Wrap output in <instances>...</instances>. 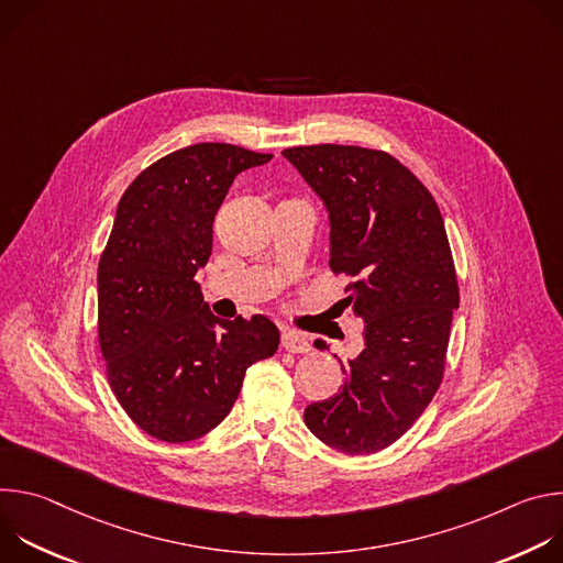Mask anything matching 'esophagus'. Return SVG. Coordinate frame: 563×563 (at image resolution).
<instances>
[{"label": "esophagus", "instance_id": "1", "mask_svg": "<svg viewBox=\"0 0 563 563\" xmlns=\"http://www.w3.org/2000/svg\"><path fill=\"white\" fill-rule=\"evenodd\" d=\"M280 341H283V347L291 354H307L311 350L309 336L302 332H296V330H285Z\"/></svg>", "mask_w": 563, "mask_h": 563}]
</instances>
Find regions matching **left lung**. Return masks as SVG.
I'll use <instances>...</instances> for the list:
<instances>
[{
  "label": "left lung",
  "mask_w": 563,
  "mask_h": 563,
  "mask_svg": "<svg viewBox=\"0 0 563 563\" xmlns=\"http://www.w3.org/2000/svg\"><path fill=\"white\" fill-rule=\"evenodd\" d=\"M283 155L330 211V267L352 278L343 300L365 323L361 354L341 363L345 383L305 408V426L345 454H372L412 428L443 380L459 307L445 224L423 183L385 151L311 144Z\"/></svg>",
  "instance_id": "8db88e82"
}]
</instances>
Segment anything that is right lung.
<instances>
[{
    "label": "right lung",
    "mask_w": 563,
    "mask_h": 563,
    "mask_svg": "<svg viewBox=\"0 0 563 563\" xmlns=\"http://www.w3.org/2000/svg\"><path fill=\"white\" fill-rule=\"evenodd\" d=\"M269 159L235 144H191L146 167L120 198L98 265V339L118 404L159 441L213 430L247 367L278 350L267 316L218 318L196 283L233 178Z\"/></svg>",
    "instance_id": "1"
}]
</instances>
